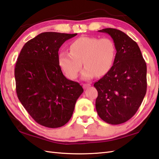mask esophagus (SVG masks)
<instances>
[{"mask_svg":"<svg viewBox=\"0 0 159 159\" xmlns=\"http://www.w3.org/2000/svg\"><path fill=\"white\" fill-rule=\"evenodd\" d=\"M91 87L90 84H83V88L84 89H87L88 87Z\"/></svg>","mask_w":159,"mask_h":159,"instance_id":"obj_1","label":"esophagus"}]
</instances>
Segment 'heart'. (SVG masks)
Listing matches in <instances>:
<instances>
[{
  "instance_id": "b5f03b06",
  "label": "heart",
  "mask_w": 159,
  "mask_h": 159,
  "mask_svg": "<svg viewBox=\"0 0 159 159\" xmlns=\"http://www.w3.org/2000/svg\"><path fill=\"white\" fill-rule=\"evenodd\" d=\"M116 47L110 38L80 37L70 44V52L61 51L58 62L66 77L76 78L82 66L84 80H90L95 75L101 77L112 68L116 57Z\"/></svg>"
}]
</instances>
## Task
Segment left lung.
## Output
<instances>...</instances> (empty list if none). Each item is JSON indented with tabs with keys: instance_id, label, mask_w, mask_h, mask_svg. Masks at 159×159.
<instances>
[{
	"instance_id": "left-lung-1",
	"label": "left lung",
	"mask_w": 159,
	"mask_h": 159,
	"mask_svg": "<svg viewBox=\"0 0 159 159\" xmlns=\"http://www.w3.org/2000/svg\"><path fill=\"white\" fill-rule=\"evenodd\" d=\"M112 38L116 57L110 71L94 84L98 91L96 108L110 124H120L137 112L147 92V65L138 44L115 29H104Z\"/></svg>"
}]
</instances>
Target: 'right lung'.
<instances>
[{
  "label": "right lung",
  "instance_id": "1",
  "mask_svg": "<svg viewBox=\"0 0 159 159\" xmlns=\"http://www.w3.org/2000/svg\"><path fill=\"white\" fill-rule=\"evenodd\" d=\"M75 35L42 33L24 44L17 58V97L30 116L43 126L54 129L68 123L84 91L79 83L64 76L58 62L61 46Z\"/></svg>",
  "mask_w": 159,
  "mask_h": 159
}]
</instances>
